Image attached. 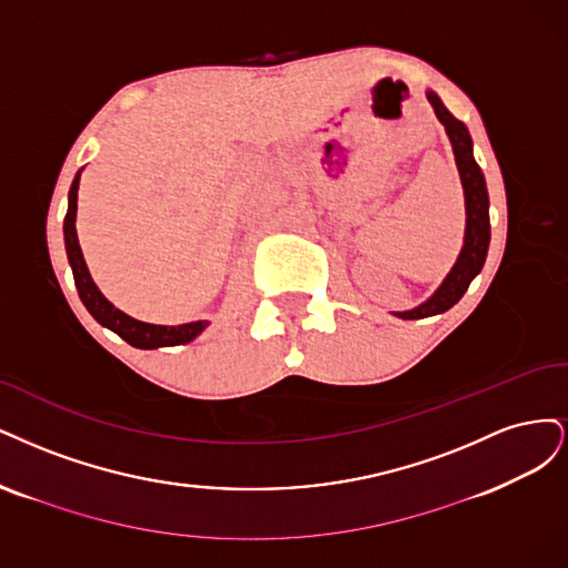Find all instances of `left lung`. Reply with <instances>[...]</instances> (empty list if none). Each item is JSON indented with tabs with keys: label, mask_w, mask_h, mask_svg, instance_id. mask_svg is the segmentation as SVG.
<instances>
[{
	"label": "left lung",
	"mask_w": 568,
	"mask_h": 568,
	"mask_svg": "<svg viewBox=\"0 0 568 568\" xmlns=\"http://www.w3.org/2000/svg\"><path fill=\"white\" fill-rule=\"evenodd\" d=\"M427 101L432 103L434 113L446 126V134L453 145V155L457 172H460V184L465 191V241L463 250L457 254V260L453 268L448 271V276L444 283L434 290V295L425 300L423 304H417L415 308L408 311H394L396 318L404 321H417V318H429L436 314H444L453 304L463 300L467 292L469 283L479 276L486 254H488V243H490V219H488V191H486V179L484 172L474 160V145L471 136L467 132L465 122L450 115L444 101L438 99L436 91H427Z\"/></svg>",
	"instance_id": "8db88e82"
}]
</instances>
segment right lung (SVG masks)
<instances>
[{"label": "right lung", "mask_w": 568, "mask_h": 568, "mask_svg": "<svg viewBox=\"0 0 568 568\" xmlns=\"http://www.w3.org/2000/svg\"><path fill=\"white\" fill-rule=\"evenodd\" d=\"M80 174H82V170L75 174V179H72V186L68 193V214L63 222V237H65V252H68V264L72 268V278H75L78 295H80L82 304L87 306L89 314L94 316L103 327H108V331H113L124 342L136 346V349H160V346H176V344L193 342L210 325V321H193V323H184V325L143 323L132 316H126L124 311H120L113 302H108L103 297V292L99 290L94 278H91L80 241H78L75 219H78Z\"/></svg>", "instance_id": "obj_1"}]
</instances>
